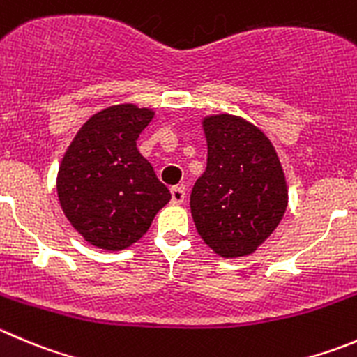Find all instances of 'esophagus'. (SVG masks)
<instances>
[{"mask_svg": "<svg viewBox=\"0 0 357 357\" xmlns=\"http://www.w3.org/2000/svg\"><path fill=\"white\" fill-rule=\"evenodd\" d=\"M185 188L183 186H172L171 188V201L172 204H183L185 202Z\"/></svg>", "mask_w": 357, "mask_h": 357, "instance_id": "1", "label": "esophagus"}]
</instances>
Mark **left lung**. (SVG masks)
Wrapping results in <instances>:
<instances>
[{
    "label": "left lung",
    "instance_id": "left-lung-1",
    "mask_svg": "<svg viewBox=\"0 0 357 357\" xmlns=\"http://www.w3.org/2000/svg\"><path fill=\"white\" fill-rule=\"evenodd\" d=\"M202 126L208 165L190 195L195 227L220 257L254 254L287 208L282 163L271 141L243 118L209 116Z\"/></svg>",
    "mask_w": 357,
    "mask_h": 357
}]
</instances>
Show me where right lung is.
Wrapping results in <instances>:
<instances>
[{"label": "right lung", "instance_id": "add662e5", "mask_svg": "<svg viewBox=\"0 0 357 357\" xmlns=\"http://www.w3.org/2000/svg\"><path fill=\"white\" fill-rule=\"evenodd\" d=\"M155 112L132 103L96 112L66 149L58 172V197L73 229L103 250L141 239L171 201L137 139Z\"/></svg>", "mask_w": 357, "mask_h": 357}]
</instances>
